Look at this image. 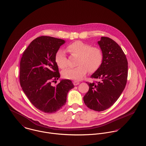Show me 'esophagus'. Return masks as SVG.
I'll return each instance as SVG.
<instances>
[{"label": "esophagus", "mask_w": 146, "mask_h": 146, "mask_svg": "<svg viewBox=\"0 0 146 146\" xmlns=\"http://www.w3.org/2000/svg\"><path fill=\"white\" fill-rule=\"evenodd\" d=\"M79 83H79V82H78V81H74V85H79Z\"/></svg>", "instance_id": "obj_1"}]
</instances>
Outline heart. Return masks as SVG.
I'll return each instance as SVG.
<instances>
[{
    "mask_svg": "<svg viewBox=\"0 0 146 146\" xmlns=\"http://www.w3.org/2000/svg\"><path fill=\"white\" fill-rule=\"evenodd\" d=\"M67 50L74 57H79L75 68H68L62 72L63 77L67 79L78 80L82 79L89 71H96L103 61V52L98 46H92L90 44L82 41H76L67 46ZM55 61L58 66L64 69L68 66V60L65 52L58 49L55 54Z\"/></svg>",
    "mask_w": 146,
    "mask_h": 146,
    "instance_id": "obj_1",
    "label": "heart"
}]
</instances>
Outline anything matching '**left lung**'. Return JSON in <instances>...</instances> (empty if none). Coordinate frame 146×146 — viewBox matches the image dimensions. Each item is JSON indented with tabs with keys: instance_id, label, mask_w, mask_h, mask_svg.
I'll use <instances>...</instances> for the list:
<instances>
[{
	"instance_id": "obj_1",
	"label": "left lung",
	"mask_w": 146,
	"mask_h": 146,
	"mask_svg": "<svg viewBox=\"0 0 146 146\" xmlns=\"http://www.w3.org/2000/svg\"><path fill=\"white\" fill-rule=\"evenodd\" d=\"M98 43L103 52V61L90 78L101 81L86 82L89 89L83 100L90 109L102 111L115 103L125 88L127 61L121 48L112 39L102 37Z\"/></svg>"
}]
</instances>
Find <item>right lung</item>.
<instances>
[{
	"label": "right lung",
	"mask_w": 146,
	"mask_h": 146,
	"mask_svg": "<svg viewBox=\"0 0 146 146\" xmlns=\"http://www.w3.org/2000/svg\"><path fill=\"white\" fill-rule=\"evenodd\" d=\"M64 42L51 36L38 37L31 42L21 58L22 89L30 102L45 113H54L62 108L68 91L75 86L69 79L52 86L60 77L55 54Z\"/></svg>",
	"instance_id": "obj_1"
}]
</instances>
